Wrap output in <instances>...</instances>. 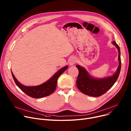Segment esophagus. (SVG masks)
<instances>
[{"instance_id": "34e87169", "label": "esophagus", "mask_w": 131, "mask_h": 131, "mask_svg": "<svg viewBox=\"0 0 131 131\" xmlns=\"http://www.w3.org/2000/svg\"><path fill=\"white\" fill-rule=\"evenodd\" d=\"M75 63V59L73 58L70 59V61H69V64L70 66H73L74 63Z\"/></svg>"}]
</instances>
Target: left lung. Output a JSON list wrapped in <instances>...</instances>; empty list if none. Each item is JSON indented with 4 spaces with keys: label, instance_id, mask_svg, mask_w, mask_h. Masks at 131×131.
Here are the masks:
<instances>
[{
    "label": "left lung",
    "instance_id": "1",
    "mask_svg": "<svg viewBox=\"0 0 131 131\" xmlns=\"http://www.w3.org/2000/svg\"><path fill=\"white\" fill-rule=\"evenodd\" d=\"M112 43L116 46L118 50L119 61V65L116 71L113 75L102 79L94 78L90 75L84 68L79 65L76 66L79 70L77 86L80 91L83 94L94 97L101 96L111 88L117 81L121 68L120 49L115 41H113Z\"/></svg>",
    "mask_w": 131,
    "mask_h": 131
}]
</instances>
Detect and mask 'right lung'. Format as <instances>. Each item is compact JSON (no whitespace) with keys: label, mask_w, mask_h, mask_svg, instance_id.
Returning a JSON list of instances; mask_svg holds the SVG:
<instances>
[{"label":"right lung","mask_w":131,"mask_h":131,"mask_svg":"<svg viewBox=\"0 0 131 131\" xmlns=\"http://www.w3.org/2000/svg\"><path fill=\"white\" fill-rule=\"evenodd\" d=\"M68 68V66H67L60 69L48 81L38 86H25L18 81L12 72V74L16 85L27 95L33 98H41L48 96L54 92L56 89L58 78L66 71Z\"/></svg>","instance_id":"right-lung-1"}]
</instances>
